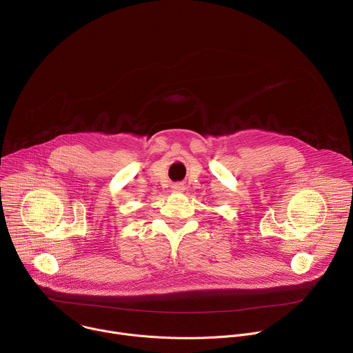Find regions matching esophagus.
I'll list each match as a JSON object with an SVG mask.
<instances>
[{
	"instance_id": "obj_1",
	"label": "esophagus",
	"mask_w": 353,
	"mask_h": 353,
	"mask_svg": "<svg viewBox=\"0 0 353 353\" xmlns=\"http://www.w3.org/2000/svg\"><path fill=\"white\" fill-rule=\"evenodd\" d=\"M173 190H174L176 192H180V191H183V190H184V185H183L181 183H177V184H174V185H173Z\"/></svg>"
}]
</instances>
